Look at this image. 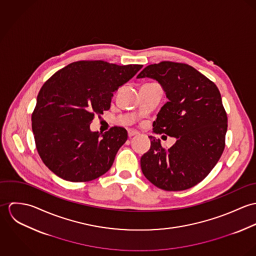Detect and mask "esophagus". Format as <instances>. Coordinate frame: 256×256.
<instances>
[{"instance_id":"34e87169","label":"esophagus","mask_w":256,"mask_h":256,"mask_svg":"<svg viewBox=\"0 0 256 256\" xmlns=\"http://www.w3.org/2000/svg\"><path fill=\"white\" fill-rule=\"evenodd\" d=\"M136 135H139V132H138V131L132 130V129H129V130H128V136H129V137H133V136H136Z\"/></svg>"}]
</instances>
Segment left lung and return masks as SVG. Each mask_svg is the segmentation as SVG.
Returning <instances> with one entry per match:
<instances>
[{
	"label": "left lung",
	"instance_id": "obj_1",
	"mask_svg": "<svg viewBox=\"0 0 256 256\" xmlns=\"http://www.w3.org/2000/svg\"><path fill=\"white\" fill-rule=\"evenodd\" d=\"M137 78L162 86L168 102L152 123V131L176 138L170 148L150 136L141 158L148 182L166 191H182L202 182L224 152L228 117L217 86L193 67L170 61L148 65Z\"/></svg>",
	"mask_w": 256,
	"mask_h": 256
}]
</instances>
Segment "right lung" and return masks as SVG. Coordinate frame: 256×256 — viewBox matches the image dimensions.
Wrapping results in <instances>:
<instances>
[{"label": "right lung", "mask_w": 256, "mask_h": 256, "mask_svg": "<svg viewBox=\"0 0 256 256\" xmlns=\"http://www.w3.org/2000/svg\"><path fill=\"white\" fill-rule=\"evenodd\" d=\"M142 67L78 61L44 82L32 121L37 152L52 172L68 182H86L110 170L128 133L114 126L100 134L92 132L90 125L96 114L110 110L113 92Z\"/></svg>", "instance_id": "add662e5"}]
</instances>
